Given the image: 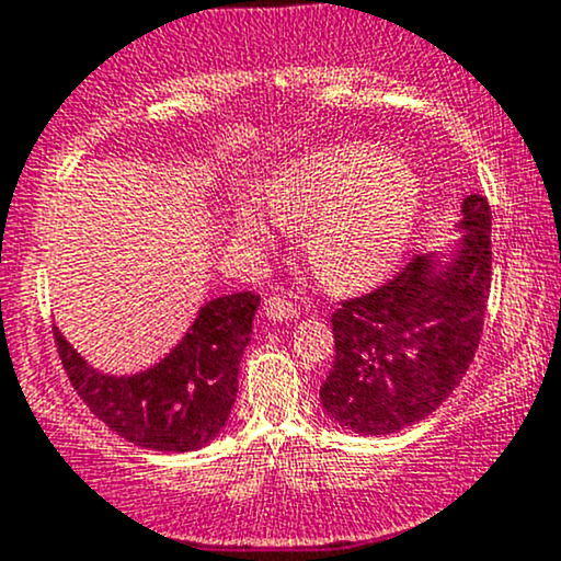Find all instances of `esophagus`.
I'll return each mask as SVG.
<instances>
[{
	"mask_svg": "<svg viewBox=\"0 0 561 561\" xmlns=\"http://www.w3.org/2000/svg\"><path fill=\"white\" fill-rule=\"evenodd\" d=\"M264 314H267V320H278V323H283V320H294L297 318V307H294L291 299L286 297H270L264 299Z\"/></svg>",
	"mask_w": 561,
	"mask_h": 561,
	"instance_id": "esophagus-1",
	"label": "esophagus"
}]
</instances>
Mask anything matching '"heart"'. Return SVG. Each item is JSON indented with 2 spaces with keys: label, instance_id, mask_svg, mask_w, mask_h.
I'll return each instance as SVG.
<instances>
[{
  "label": "heart",
  "instance_id": "obj_1",
  "mask_svg": "<svg viewBox=\"0 0 561 561\" xmlns=\"http://www.w3.org/2000/svg\"><path fill=\"white\" fill-rule=\"evenodd\" d=\"M424 204L419 174L370 142H347L294 159L270 180L262 201H247L238 230L251 241L275 222L307 230V256L333 288H357L392 273L408 251Z\"/></svg>",
  "mask_w": 561,
  "mask_h": 561
}]
</instances>
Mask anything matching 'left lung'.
<instances>
[{
  "instance_id": "left-lung-1",
  "label": "left lung",
  "mask_w": 561,
  "mask_h": 561,
  "mask_svg": "<svg viewBox=\"0 0 561 561\" xmlns=\"http://www.w3.org/2000/svg\"><path fill=\"white\" fill-rule=\"evenodd\" d=\"M450 251L421 254L400 275L331 314L325 413L357 434H392L426 419L458 387L480 347L490 297V206L463 198Z\"/></svg>"
}]
</instances>
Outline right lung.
Instances as JSON below:
<instances>
[{"label": "right lung", "mask_w": 561, "mask_h": 561, "mask_svg": "<svg viewBox=\"0 0 561 561\" xmlns=\"http://www.w3.org/2000/svg\"><path fill=\"white\" fill-rule=\"evenodd\" d=\"M256 307L260 297L251 291L206 301L178 347L129 376L92 368L58 329L55 344L73 389L103 424L137 448L187 453L209 445L228 424Z\"/></svg>", "instance_id": "right-lung-1"}]
</instances>
